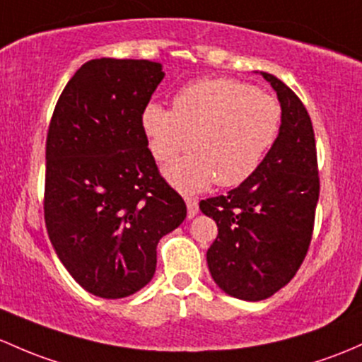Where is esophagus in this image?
Masks as SVG:
<instances>
[{"mask_svg":"<svg viewBox=\"0 0 362 362\" xmlns=\"http://www.w3.org/2000/svg\"><path fill=\"white\" fill-rule=\"evenodd\" d=\"M185 204H187V216L189 218H194L199 211V203L194 197H185Z\"/></svg>","mask_w":362,"mask_h":362,"instance_id":"34e87169","label":"esophagus"}]
</instances>
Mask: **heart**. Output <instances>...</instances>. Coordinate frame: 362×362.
<instances>
[{"mask_svg": "<svg viewBox=\"0 0 362 362\" xmlns=\"http://www.w3.org/2000/svg\"><path fill=\"white\" fill-rule=\"evenodd\" d=\"M283 109L271 93L229 78L201 79L184 86L173 109L151 102L142 130L159 163H170L166 180L184 192L204 191L215 182L235 187L253 177L276 144Z\"/></svg>", "mask_w": 362, "mask_h": 362, "instance_id": "obj_1", "label": "heart"}]
</instances>
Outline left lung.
I'll list each match as a JSON object with an SVG mask.
<instances>
[{
    "label": "left lung",
    "instance_id": "1",
    "mask_svg": "<svg viewBox=\"0 0 362 362\" xmlns=\"http://www.w3.org/2000/svg\"><path fill=\"white\" fill-rule=\"evenodd\" d=\"M283 123L276 144L253 177L226 196L199 203L218 235L206 253L216 286L234 298L258 302L293 279L309 250L319 199L315 140L307 109L274 74Z\"/></svg>",
    "mask_w": 362,
    "mask_h": 362
}]
</instances>
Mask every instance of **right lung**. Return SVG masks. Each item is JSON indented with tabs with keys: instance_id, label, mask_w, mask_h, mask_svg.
<instances>
[{
	"instance_id": "right-lung-1",
	"label": "right lung",
	"mask_w": 362,
	"mask_h": 362,
	"mask_svg": "<svg viewBox=\"0 0 362 362\" xmlns=\"http://www.w3.org/2000/svg\"><path fill=\"white\" fill-rule=\"evenodd\" d=\"M165 78L151 60L95 59L60 95L47 139L45 222L76 283L124 298L156 272V248L187 215L159 175L142 111Z\"/></svg>"
}]
</instances>
